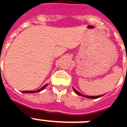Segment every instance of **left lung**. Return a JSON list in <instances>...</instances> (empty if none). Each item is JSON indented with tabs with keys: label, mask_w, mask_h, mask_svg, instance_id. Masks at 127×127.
<instances>
[{
	"label": "left lung",
	"mask_w": 127,
	"mask_h": 127,
	"mask_svg": "<svg viewBox=\"0 0 127 127\" xmlns=\"http://www.w3.org/2000/svg\"><path fill=\"white\" fill-rule=\"evenodd\" d=\"M73 90L74 91V92L77 95H80V96H82V97H87V98H90V99H97V98H99V97H100L103 96V95H96V96H90V95H83L82 94H81V93H80L79 92H78L76 89H74L73 88Z\"/></svg>",
	"instance_id": "left-lung-1"
}]
</instances>
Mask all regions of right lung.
<instances>
[{
    "instance_id": "1",
    "label": "right lung",
    "mask_w": 127,
    "mask_h": 127,
    "mask_svg": "<svg viewBox=\"0 0 127 127\" xmlns=\"http://www.w3.org/2000/svg\"><path fill=\"white\" fill-rule=\"evenodd\" d=\"M47 85H48V84H45V86H43L42 88H41L39 89V90H34V91H22V93H30V94H32V93L39 92H41V91H42L43 90H44V89L45 88Z\"/></svg>"
}]
</instances>
